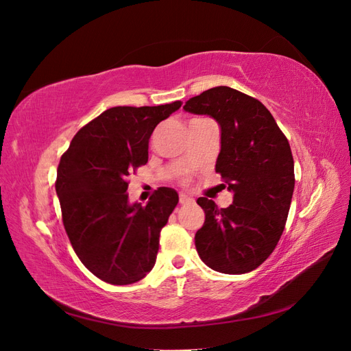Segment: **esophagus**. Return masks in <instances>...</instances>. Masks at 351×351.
Returning <instances> with one entry per match:
<instances>
[{
  "label": "esophagus",
  "mask_w": 351,
  "mask_h": 351,
  "mask_svg": "<svg viewBox=\"0 0 351 351\" xmlns=\"http://www.w3.org/2000/svg\"><path fill=\"white\" fill-rule=\"evenodd\" d=\"M180 204L182 205H186V204H190V202H193V199L190 197V196H187V195H184V193H180Z\"/></svg>",
  "instance_id": "34e87169"
}]
</instances>
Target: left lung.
Instances as JSON below:
<instances>
[{
    "label": "left lung",
    "instance_id": "8db88e82",
    "mask_svg": "<svg viewBox=\"0 0 351 351\" xmlns=\"http://www.w3.org/2000/svg\"><path fill=\"white\" fill-rule=\"evenodd\" d=\"M184 111L209 115L221 132L215 171L232 192L218 208L199 197L205 222L195 236L200 259L222 274H246L265 262L282 234L294 190L289 141L258 99L228 86L190 98Z\"/></svg>",
    "mask_w": 351,
    "mask_h": 351
}]
</instances>
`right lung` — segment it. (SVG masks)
Returning <instances> with one entry per match:
<instances>
[{"label":"right lung","instance_id":"add662e5","mask_svg":"<svg viewBox=\"0 0 351 351\" xmlns=\"http://www.w3.org/2000/svg\"><path fill=\"white\" fill-rule=\"evenodd\" d=\"M182 104L104 111L61 158L56 190L66 232L82 263L105 282H137L156 262L159 234L178 193L159 187L146 205L130 204L127 177L147 162L154 129Z\"/></svg>","mask_w":351,"mask_h":351}]
</instances>
